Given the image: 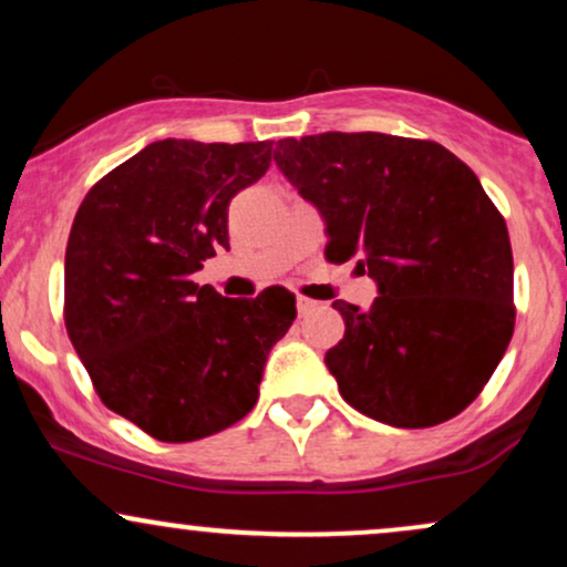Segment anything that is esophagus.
Returning <instances> with one entry per match:
<instances>
[{"mask_svg":"<svg viewBox=\"0 0 567 567\" xmlns=\"http://www.w3.org/2000/svg\"><path fill=\"white\" fill-rule=\"evenodd\" d=\"M296 309H298V317H306V315H311V311L317 309V301H311V298L298 296V298H296Z\"/></svg>","mask_w":567,"mask_h":567,"instance_id":"obj_1","label":"esophagus"}]
</instances>
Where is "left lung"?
<instances>
[{"label":"left lung","mask_w":567,"mask_h":567,"mask_svg":"<svg viewBox=\"0 0 567 567\" xmlns=\"http://www.w3.org/2000/svg\"><path fill=\"white\" fill-rule=\"evenodd\" d=\"M275 162L317 207L324 256L357 258L370 309L336 301L343 338L324 354L341 396L400 429L453 419L512 341L509 231L483 184L434 141L322 133L277 141Z\"/></svg>","instance_id":"1"}]
</instances>
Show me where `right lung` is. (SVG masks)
Instances as JSON below:
<instances>
[{
  "label": "right lung",
  "mask_w": 567,
  "mask_h": 567,
  "mask_svg": "<svg viewBox=\"0 0 567 567\" xmlns=\"http://www.w3.org/2000/svg\"><path fill=\"white\" fill-rule=\"evenodd\" d=\"M271 165V141L165 138L122 162L76 210L66 330L103 405L162 442L210 437L258 400L296 296L226 298L197 285L229 250V202Z\"/></svg>",
  "instance_id": "add662e5"
}]
</instances>
